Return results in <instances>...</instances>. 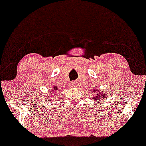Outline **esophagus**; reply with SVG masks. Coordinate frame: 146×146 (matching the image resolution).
I'll return each mask as SVG.
<instances>
[{"instance_id":"esophagus-1","label":"esophagus","mask_w":146,"mask_h":146,"mask_svg":"<svg viewBox=\"0 0 146 146\" xmlns=\"http://www.w3.org/2000/svg\"><path fill=\"white\" fill-rule=\"evenodd\" d=\"M71 84V86L73 87H76L77 85V82H76V81H72Z\"/></svg>"}]
</instances>
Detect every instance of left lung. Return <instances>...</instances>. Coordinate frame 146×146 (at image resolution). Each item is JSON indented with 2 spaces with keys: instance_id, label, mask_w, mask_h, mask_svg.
Masks as SVG:
<instances>
[{
  "instance_id": "1",
  "label": "left lung",
  "mask_w": 146,
  "mask_h": 146,
  "mask_svg": "<svg viewBox=\"0 0 146 146\" xmlns=\"http://www.w3.org/2000/svg\"><path fill=\"white\" fill-rule=\"evenodd\" d=\"M93 92H96V94H97L96 95V96L95 97H94V101H96V102H98H98H100V101H102V100H103L104 101V99L105 98H106V94H104V93H102V92L101 91H100L99 90H93Z\"/></svg>"
}]
</instances>
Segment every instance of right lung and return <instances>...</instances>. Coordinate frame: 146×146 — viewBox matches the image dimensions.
Instances as JSON below:
<instances>
[{"label":"right lung","mask_w":146,"mask_h":146,"mask_svg":"<svg viewBox=\"0 0 146 146\" xmlns=\"http://www.w3.org/2000/svg\"><path fill=\"white\" fill-rule=\"evenodd\" d=\"M57 90L56 86H55L54 88V89L52 90V92H54V90ZM50 94H51V93H50V96H48V97H49V98H51V97H52V96L50 95ZM53 98H54V96H53ZM49 100H50V99H49Z\"/></svg>","instance_id":"1"}]
</instances>
